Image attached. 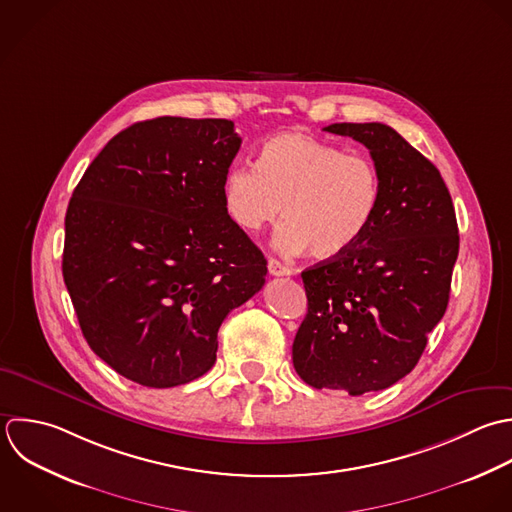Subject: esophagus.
I'll list each match as a JSON object with an SVG mask.
<instances>
[{"instance_id":"34e87169","label":"esophagus","mask_w":512,"mask_h":512,"mask_svg":"<svg viewBox=\"0 0 512 512\" xmlns=\"http://www.w3.org/2000/svg\"><path fill=\"white\" fill-rule=\"evenodd\" d=\"M267 267H269V273L273 277H289L291 275V269L287 265H283L281 261H277V259H269Z\"/></svg>"}]
</instances>
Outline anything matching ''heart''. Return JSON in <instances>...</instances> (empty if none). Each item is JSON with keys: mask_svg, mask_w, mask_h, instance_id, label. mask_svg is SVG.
Wrapping results in <instances>:
<instances>
[{"mask_svg": "<svg viewBox=\"0 0 512 512\" xmlns=\"http://www.w3.org/2000/svg\"><path fill=\"white\" fill-rule=\"evenodd\" d=\"M381 175L371 157L343 151L303 131L269 137L257 165H233L223 183L225 211L249 233L287 219L277 247L333 259L355 247L381 205Z\"/></svg>", "mask_w": 512, "mask_h": 512, "instance_id": "obj_1", "label": "heart"}]
</instances>
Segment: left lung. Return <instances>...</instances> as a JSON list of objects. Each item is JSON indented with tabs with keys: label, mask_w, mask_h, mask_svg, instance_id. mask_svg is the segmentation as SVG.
Segmentation results:
<instances>
[{
	"label": "left lung",
	"mask_w": 512,
	"mask_h": 512,
	"mask_svg": "<svg viewBox=\"0 0 512 512\" xmlns=\"http://www.w3.org/2000/svg\"><path fill=\"white\" fill-rule=\"evenodd\" d=\"M363 143L381 175V205L347 253L301 273L307 315L293 341L297 375L353 397L381 391L419 363L443 319L459 227L439 169L385 123H333Z\"/></svg>",
	"instance_id": "8db88e82"
}]
</instances>
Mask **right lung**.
Segmentation results:
<instances>
[{"label":"right lung","instance_id":"1","mask_svg":"<svg viewBox=\"0 0 512 512\" xmlns=\"http://www.w3.org/2000/svg\"><path fill=\"white\" fill-rule=\"evenodd\" d=\"M239 147L229 119L139 121L71 195L63 281L91 351L133 383L205 375L223 319L265 285L267 259L223 201Z\"/></svg>","mask_w":512,"mask_h":512}]
</instances>
